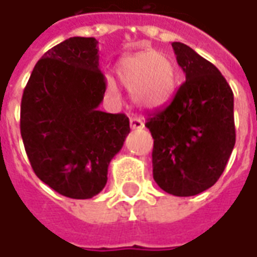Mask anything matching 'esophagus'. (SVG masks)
<instances>
[{
  "mask_svg": "<svg viewBox=\"0 0 257 257\" xmlns=\"http://www.w3.org/2000/svg\"><path fill=\"white\" fill-rule=\"evenodd\" d=\"M129 123H131V128L132 129H142L145 126V122L141 118H136V116H132L129 119Z\"/></svg>",
  "mask_w": 257,
  "mask_h": 257,
  "instance_id": "1",
  "label": "esophagus"
}]
</instances>
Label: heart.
Wrapping results in <instances>:
<instances>
[{"mask_svg":"<svg viewBox=\"0 0 257 257\" xmlns=\"http://www.w3.org/2000/svg\"><path fill=\"white\" fill-rule=\"evenodd\" d=\"M121 83L132 92L134 99L145 108H158L166 104L176 88V69L166 55L148 50L126 56L116 66ZM115 94L114 84H108Z\"/></svg>","mask_w":257,"mask_h":257,"instance_id":"1","label":"heart"}]
</instances>
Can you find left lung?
<instances>
[{
    "instance_id": "8db88e82",
    "label": "left lung",
    "mask_w": 257,
    "mask_h": 257,
    "mask_svg": "<svg viewBox=\"0 0 257 257\" xmlns=\"http://www.w3.org/2000/svg\"><path fill=\"white\" fill-rule=\"evenodd\" d=\"M172 46L186 81L145 126L153 136L155 181L169 194L190 197L215 184L233 151V92L212 63L184 43Z\"/></svg>"
}]
</instances>
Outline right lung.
<instances>
[{"instance_id": "1", "label": "right lung", "mask_w": 257, "mask_h": 257, "mask_svg": "<svg viewBox=\"0 0 257 257\" xmlns=\"http://www.w3.org/2000/svg\"><path fill=\"white\" fill-rule=\"evenodd\" d=\"M95 38H70L36 63L21 101V136L33 172L59 194L87 200L131 132L125 114L99 111L105 78Z\"/></svg>"}]
</instances>
